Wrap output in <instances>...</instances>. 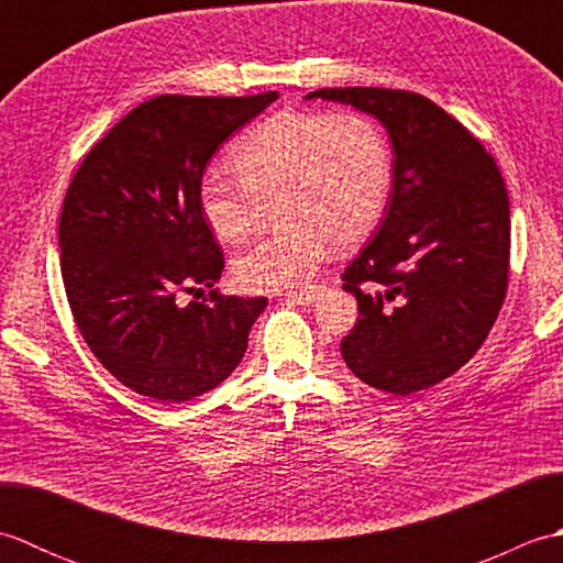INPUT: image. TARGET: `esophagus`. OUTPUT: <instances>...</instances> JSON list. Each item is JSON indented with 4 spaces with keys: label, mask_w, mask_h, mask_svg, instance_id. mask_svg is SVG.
I'll use <instances>...</instances> for the list:
<instances>
[{
    "label": "esophagus",
    "mask_w": 563,
    "mask_h": 563,
    "mask_svg": "<svg viewBox=\"0 0 563 563\" xmlns=\"http://www.w3.org/2000/svg\"><path fill=\"white\" fill-rule=\"evenodd\" d=\"M319 288H307V290H292V292H285V300L292 302V305H312L317 297H319Z\"/></svg>",
    "instance_id": "1"
}]
</instances>
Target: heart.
I'll use <instances>...</instances> for the list:
<instances>
[{
	"label": "heart",
	"mask_w": 563,
	"mask_h": 563,
	"mask_svg": "<svg viewBox=\"0 0 563 563\" xmlns=\"http://www.w3.org/2000/svg\"><path fill=\"white\" fill-rule=\"evenodd\" d=\"M236 178L210 172L198 202L212 234L244 244L278 227L232 261L244 292L305 288L329 244L345 249L375 230L387 208L394 154L373 115L361 111H283L230 152Z\"/></svg>",
	"instance_id": "b5f03b06"
}]
</instances>
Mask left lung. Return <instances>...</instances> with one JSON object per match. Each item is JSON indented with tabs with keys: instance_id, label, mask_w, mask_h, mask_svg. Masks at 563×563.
Returning <instances> with one entry per match:
<instances>
[{
	"instance_id": "8db88e82",
	"label": "left lung",
	"mask_w": 563,
	"mask_h": 563,
	"mask_svg": "<svg viewBox=\"0 0 563 563\" xmlns=\"http://www.w3.org/2000/svg\"><path fill=\"white\" fill-rule=\"evenodd\" d=\"M314 97L373 113L394 147L385 220L341 275L357 300L341 355L375 389H428L470 363L504 307L506 181L482 142L421 93L345 87Z\"/></svg>"
}]
</instances>
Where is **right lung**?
Returning <instances> with one entry per match:
<instances>
[{"instance_id": "1", "label": "right lung", "mask_w": 563, "mask_h": 563, "mask_svg": "<svg viewBox=\"0 0 563 563\" xmlns=\"http://www.w3.org/2000/svg\"><path fill=\"white\" fill-rule=\"evenodd\" d=\"M278 93H162L123 115L87 157L59 212V271L75 324L109 373L142 397H200L242 363L266 297H230L200 212L202 172ZM206 284L202 303L177 295Z\"/></svg>"}]
</instances>
